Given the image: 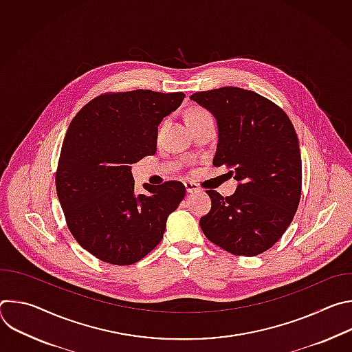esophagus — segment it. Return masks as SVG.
<instances>
[{
    "label": "esophagus",
    "mask_w": 352,
    "mask_h": 352,
    "mask_svg": "<svg viewBox=\"0 0 352 352\" xmlns=\"http://www.w3.org/2000/svg\"><path fill=\"white\" fill-rule=\"evenodd\" d=\"M185 189H186V192L188 193H192V192H197V190H200V188L197 186V184H195V182H192V181H185Z\"/></svg>",
    "instance_id": "obj_1"
}]
</instances>
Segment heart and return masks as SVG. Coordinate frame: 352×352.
Wrapping results in <instances>:
<instances>
[{"instance_id":"heart-1","label":"heart","mask_w":352,"mask_h":352,"mask_svg":"<svg viewBox=\"0 0 352 352\" xmlns=\"http://www.w3.org/2000/svg\"><path fill=\"white\" fill-rule=\"evenodd\" d=\"M206 114H209V113H206L205 110H200V109H195V110H192L189 114H188V117H186V121H190V120H193V118H197V117H202V116H206Z\"/></svg>"}]
</instances>
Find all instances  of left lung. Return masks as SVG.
Wrapping results in <instances>:
<instances>
[{
  "instance_id": "left-lung-1",
  "label": "left lung",
  "mask_w": 352,
  "mask_h": 352,
  "mask_svg": "<svg viewBox=\"0 0 352 352\" xmlns=\"http://www.w3.org/2000/svg\"><path fill=\"white\" fill-rule=\"evenodd\" d=\"M190 100L217 121L213 166L238 181L231 196L206 190L212 209L200 228L227 252L256 256L281 238L299 205L302 162L295 129L278 106L241 87L196 91Z\"/></svg>"
}]
</instances>
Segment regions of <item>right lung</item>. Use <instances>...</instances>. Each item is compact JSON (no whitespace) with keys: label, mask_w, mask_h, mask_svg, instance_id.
I'll return each mask as SVG.
<instances>
[{"label":"right lung","mask_w":352,"mask_h":352,"mask_svg":"<svg viewBox=\"0 0 352 352\" xmlns=\"http://www.w3.org/2000/svg\"><path fill=\"white\" fill-rule=\"evenodd\" d=\"M182 91L106 93L89 102L65 135L56 188L68 228L97 259L128 266L160 243L167 217L185 196L178 181L144 184L135 193L131 164L157 148V126Z\"/></svg>","instance_id":"obj_1"}]
</instances>
